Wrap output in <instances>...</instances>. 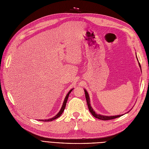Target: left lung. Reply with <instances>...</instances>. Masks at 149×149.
Returning a JSON list of instances; mask_svg holds the SVG:
<instances>
[{"label": "left lung", "mask_w": 149, "mask_h": 149, "mask_svg": "<svg viewBox=\"0 0 149 149\" xmlns=\"http://www.w3.org/2000/svg\"><path fill=\"white\" fill-rule=\"evenodd\" d=\"M136 58L137 59H138V57H137L136 56ZM139 67L141 69V65L139 62ZM84 92H85V95H86V101H87V106H88V108L89 109V111L91 112V114H92V116L93 117H95V118H98V119H100V120H111V119H114V118H117V117H119L122 116H123V114L122 115H117V116H102V115H100V114H97L96 112H95L94 111V110L93 109V108H92V106H91V102H90V98H89V96H88V94L87 92V91H86L84 89Z\"/></svg>", "instance_id": "obj_1"}]
</instances>
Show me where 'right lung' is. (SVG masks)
<instances>
[{"label":"right lung","instance_id":"obj_1","mask_svg":"<svg viewBox=\"0 0 149 149\" xmlns=\"http://www.w3.org/2000/svg\"><path fill=\"white\" fill-rule=\"evenodd\" d=\"M73 88H72V89H71V90H70V91H69V92L67 93V95H66V97H65V100H64V101H63V103L62 108H61L60 111H59V112H58V114H57L56 116L53 117L51 118H49V119H47V120H40V121H43V122H51V121H52V120H53L56 119V118H57L58 117H60V116L62 115V114L63 113V111H64V109H65V106H66V104H67V100H68V97H69V95H70V93H71V92L73 91Z\"/></svg>","mask_w":149,"mask_h":149}]
</instances>
